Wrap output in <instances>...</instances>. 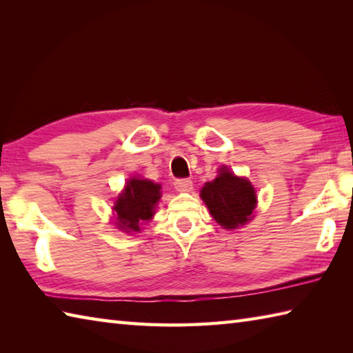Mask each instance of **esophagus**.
I'll list each match as a JSON object with an SVG mask.
<instances>
[{"instance_id": "1", "label": "esophagus", "mask_w": 353, "mask_h": 353, "mask_svg": "<svg viewBox=\"0 0 353 353\" xmlns=\"http://www.w3.org/2000/svg\"><path fill=\"white\" fill-rule=\"evenodd\" d=\"M174 188L179 192H188L192 190V182L190 181V179H177V181L174 182Z\"/></svg>"}]
</instances>
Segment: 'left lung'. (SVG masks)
Listing matches in <instances>:
<instances>
[{
    "label": "left lung",
    "instance_id": "obj_1",
    "mask_svg": "<svg viewBox=\"0 0 353 353\" xmlns=\"http://www.w3.org/2000/svg\"><path fill=\"white\" fill-rule=\"evenodd\" d=\"M200 196L214 220L224 229L243 226L250 220L256 205V194L252 183L247 179L236 177L224 167L212 182L203 186Z\"/></svg>",
    "mask_w": 353,
    "mask_h": 353
}]
</instances>
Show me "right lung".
<instances>
[{
    "mask_svg": "<svg viewBox=\"0 0 353 353\" xmlns=\"http://www.w3.org/2000/svg\"><path fill=\"white\" fill-rule=\"evenodd\" d=\"M159 190V183L147 179H130L114 206L118 228L124 232H138L139 223L153 216L154 206L161 199Z\"/></svg>",
    "mask_w": 353,
    "mask_h": 353,
    "instance_id": "right-lung-1",
    "label": "right lung"
}]
</instances>
